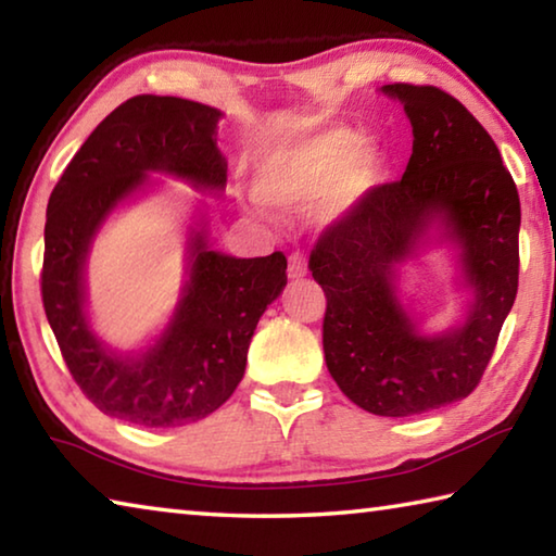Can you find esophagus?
Masks as SVG:
<instances>
[{"label":"esophagus","mask_w":556,"mask_h":556,"mask_svg":"<svg viewBox=\"0 0 556 556\" xmlns=\"http://www.w3.org/2000/svg\"><path fill=\"white\" fill-rule=\"evenodd\" d=\"M306 257L301 255V252H294V255L289 257V279H301L306 277Z\"/></svg>","instance_id":"obj_1"}]
</instances>
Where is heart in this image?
I'll use <instances>...</instances> for the list:
<instances>
[{
    "label": "heart",
    "mask_w": 556,
    "mask_h": 556,
    "mask_svg": "<svg viewBox=\"0 0 556 556\" xmlns=\"http://www.w3.org/2000/svg\"><path fill=\"white\" fill-rule=\"evenodd\" d=\"M380 154L348 127L281 139L260 159L255 188L271 208L299 211L316 200L324 220H338L378 181Z\"/></svg>",
    "instance_id": "obj_1"
}]
</instances>
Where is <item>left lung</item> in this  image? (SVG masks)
Here are the masks:
<instances>
[{"label": "left lung", "instance_id": "8db88e82", "mask_svg": "<svg viewBox=\"0 0 556 556\" xmlns=\"http://www.w3.org/2000/svg\"><path fill=\"white\" fill-rule=\"evenodd\" d=\"M382 92L412 122L409 164L318 235L308 269L326 294L324 353L338 388L378 417H412L468 397L491 363L517 296L520 195L493 137L454 96L409 83ZM437 219L462 248L475 299L458 329L421 337L393 279Z\"/></svg>", "mask_w": 556, "mask_h": 556}]
</instances>
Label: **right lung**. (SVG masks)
<instances>
[{
	"label": "right lung",
	"instance_id": "add662e5",
	"mask_svg": "<svg viewBox=\"0 0 556 556\" xmlns=\"http://www.w3.org/2000/svg\"><path fill=\"white\" fill-rule=\"evenodd\" d=\"M220 112L184 98L137 96L92 129L55 184L43 230L41 299L61 355L100 412L147 429L208 417L238 388L260 316L287 287L285 252L238 260L188 242L191 265L176 314L139 355H115L92 336L83 267L102 220L149 172L223 191L228 164L215 144Z\"/></svg>",
	"mask_w": 556,
	"mask_h": 556
}]
</instances>
